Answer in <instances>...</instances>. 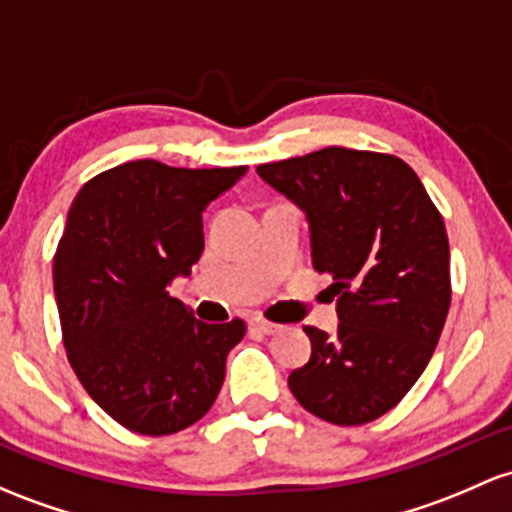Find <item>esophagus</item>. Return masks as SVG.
Listing matches in <instances>:
<instances>
[{"mask_svg":"<svg viewBox=\"0 0 512 512\" xmlns=\"http://www.w3.org/2000/svg\"><path fill=\"white\" fill-rule=\"evenodd\" d=\"M250 328L257 330V333H262V335L279 333V325L277 323H269V320H265L262 316H252L250 318Z\"/></svg>","mask_w":512,"mask_h":512,"instance_id":"34e87169","label":"esophagus"}]
</instances>
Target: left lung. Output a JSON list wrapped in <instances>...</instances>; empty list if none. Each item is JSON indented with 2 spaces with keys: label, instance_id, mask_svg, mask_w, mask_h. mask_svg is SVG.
I'll return each instance as SVG.
<instances>
[{
  "label": "left lung",
  "instance_id": "left-lung-1",
  "mask_svg": "<svg viewBox=\"0 0 512 512\" xmlns=\"http://www.w3.org/2000/svg\"><path fill=\"white\" fill-rule=\"evenodd\" d=\"M257 174L306 213L313 267L340 294L338 335L303 328L311 359L291 372L289 389L328 423H372L411 391L445 328V221L396 155L333 145Z\"/></svg>",
  "mask_w": 512,
  "mask_h": 512
}]
</instances>
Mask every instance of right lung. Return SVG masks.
I'll return each mask as SVG.
<instances>
[{
  "label": "right lung",
  "mask_w": 512,
  "mask_h": 512,
  "mask_svg": "<svg viewBox=\"0 0 512 512\" xmlns=\"http://www.w3.org/2000/svg\"><path fill=\"white\" fill-rule=\"evenodd\" d=\"M247 167L136 160L89 179L53 260L63 342L84 391L123 428L162 437L204 418L245 323H201L167 286L204 252L201 211Z\"/></svg>",
  "instance_id": "right-lung-1"
}]
</instances>
